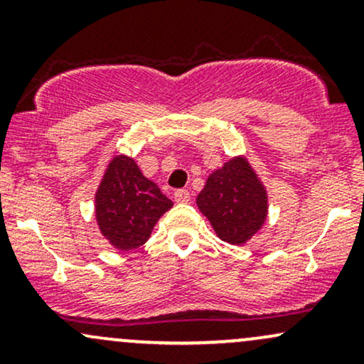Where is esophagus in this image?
<instances>
[{
	"instance_id": "obj_1",
	"label": "esophagus",
	"mask_w": 364,
	"mask_h": 364,
	"mask_svg": "<svg viewBox=\"0 0 364 364\" xmlns=\"http://www.w3.org/2000/svg\"><path fill=\"white\" fill-rule=\"evenodd\" d=\"M174 200H176L178 203H188V202H190V191L185 190V188H181V190H176V191H174Z\"/></svg>"
}]
</instances>
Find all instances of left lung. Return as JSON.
<instances>
[{"instance_id":"obj_1","label":"left lung","mask_w":364,"mask_h":364,"mask_svg":"<svg viewBox=\"0 0 364 364\" xmlns=\"http://www.w3.org/2000/svg\"><path fill=\"white\" fill-rule=\"evenodd\" d=\"M196 207L220 240L240 246L248 243L265 224L269 193L248 159L236 156L208 174L196 196Z\"/></svg>"}]
</instances>
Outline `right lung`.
<instances>
[{
	"label": "right lung",
	"instance_id": "add662e5",
	"mask_svg": "<svg viewBox=\"0 0 364 364\" xmlns=\"http://www.w3.org/2000/svg\"><path fill=\"white\" fill-rule=\"evenodd\" d=\"M95 220L107 243L129 252L147 243L154 225L173 202L144 176L133 157L114 156L95 190Z\"/></svg>",
	"mask_w": 364,
	"mask_h": 364
}]
</instances>
